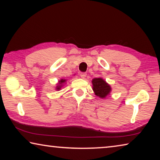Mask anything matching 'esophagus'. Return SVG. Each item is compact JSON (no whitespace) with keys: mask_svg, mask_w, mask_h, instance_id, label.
Wrapping results in <instances>:
<instances>
[{"mask_svg":"<svg viewBox=\"0 0 160 160\" xmlns=\"http://www.w3.org/2000/svg\"><path fill=\"white\" fill-rule=\"evenodd\" d=\"M80 77L82 78V79H85V78L87 76V74L85 73V72H81V73L80 74Z\"/></svg>","mask_w":160,"mask_h":160,"instance_id":"34e87169","label":"esophagus"}]
</instances>
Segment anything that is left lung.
Here are the masks:
<instances>
[{"mask_svg":"<svg viewBox=\"0 0 160 160\" xmlns=\"http://www.w3.org/2000/svg\"><path fill=\"white\" fill-rule=\"evenodd\" d=\"M92 90L94 94L99 98L105 99L112 92V87L102 78H94L92 80Z\"/></svg>","mask_w":160,"mask_h":160,"instance_id":"1","label":"left lung"}]
</instances>
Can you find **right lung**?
I'll return each instance as SVG.
<instances>
[{"label":"right lung","mask_w":160,"mask_h":160,"mask_svg":"<svg viewBox=\"0 0 160 160\" xmlns=\"http://www.w3.org/2000/svg\"><path fill=\"white\" fill-rule=\"evenodd\" d=\"M67 82V80L66 79H61L60 80L58 81V83L56 84V91H59L61 90V89L63 88L65 84Z\"/></svg>","instance_id":"1"}]
</instances>
